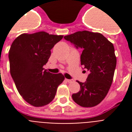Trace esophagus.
Masks as SVG:
<instances>
[{
    "instance_id": "1",
    "label": "esophagus",
    "mask_w": 132,
    "mask_h": 132,
    "mask_svg": "<svg viewBox=\"0 0 132 132\" xmlns=\"http://www.w3.org/2000/svg\"><path fill=\"white\" fill-rule=\"evenodd\" d=\"M66 81L68 83H71L72 81H73V80H72V79H66Z\"/></svg>"
}]
</instances>
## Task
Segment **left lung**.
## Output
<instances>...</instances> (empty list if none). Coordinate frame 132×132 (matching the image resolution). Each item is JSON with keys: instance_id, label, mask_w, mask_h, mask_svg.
<instances>
[{"instance_id": "left-lung-1", "label": "left lung", "mask_w": 132, "mask_h": 132, "mask_svg": "<svg viewBox=\"0 0 132 132\" xmlns=\"http://www.w3.org/2000/svg\"><path fill=\"white\" fill-rule=\"evenodd\" d=\"M64 39L77 48H83L81 64L89 72L86 82L77 81L80 90L72 94V99L81 107L95 106L104 99L112 83L117 66L114 45L102 34L88 31L68 35Z\"/></svg>"}]
</instances>
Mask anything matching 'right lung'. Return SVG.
<instances>
[{"mask_svg": "<svg viewBox=\"0 0 132 132\" xmlns=\"http://www.w3.org/2000/svg\"><path fill=\"white\" fill-rule=\"evenodd\" d=\"M63 36L45 31L23 34L15 38L9 51L10 73L20 94L35 107L53 100L58 86L64 80L62 73L53 74L43 68L51 50Z\"/></svg>", "mask_w": 132, "mask_h": 132, "instance_id": "1", "label": "right lung"}]
</instances>
